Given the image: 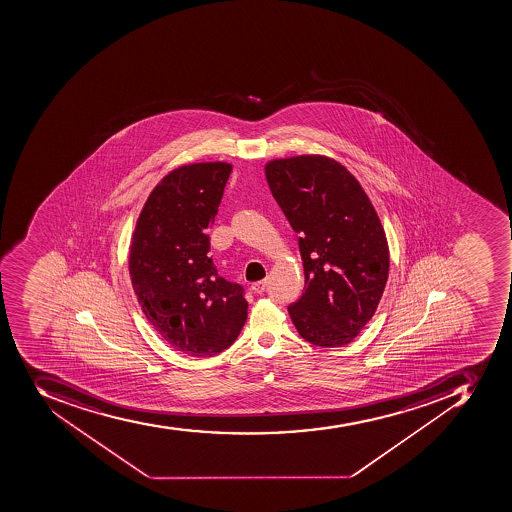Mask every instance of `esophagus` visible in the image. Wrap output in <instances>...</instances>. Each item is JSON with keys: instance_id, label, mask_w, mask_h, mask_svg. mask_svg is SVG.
Returning <instances> with one entry per match:
<instances>
[{"instance_id": "esophagus-1", "label": "esophagus", "mask_w": 512, "mask_h": 512, "mask_svg": "<svg viewBox=\"0 0 512 512\" xmlns=\"http://www.w3.org/2000/svg\"><path fill=\"white\" fill-rule=\"evenodd\" d=\"M267 287V280H261V282H256L251 285V290L254 291V293H258V295H261V293H264L266 291Z\"/></svg>"}]
</instances>
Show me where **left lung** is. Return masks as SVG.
I'll return each instance as SVG.
<instances>
[{"instance_id":"obj_1","label":"left lung","mask_w":512,"mask_h":512,"mask_svg":"<svg viewBox=\"0 0 512 512\" xmlns=\"http://www.w3.org/2000/svg\"><path fill=\"white\" fill-rule=\"evenodd\" d=\"M266 179L303 259L304 290L288 306L291 320L312 345H348L387 285L390 253L379 216L354 175L327 156L274 159Z\"/></svg>"}]
</instances>
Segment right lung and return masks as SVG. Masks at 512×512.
Returning <instances> with one entry per match:
<instances>
[{"label": "right lung", "mask_w": 512, "mask_h": 512, "mask_svg": "<svg viewBox=\"0 0 512 512\" xmlns=\"http://www.w3.org/2000/svg\"><path fill=\"white\" fill-rule=\"evenodd\" d=\"M232 164L180 166L154 187L130 243L129 272L154 330L180 353L211 358L237 340L248 316L243 287L217 274L209 229Z\"/></svg>", "instance_id": "obj_1"}]
</instances>
